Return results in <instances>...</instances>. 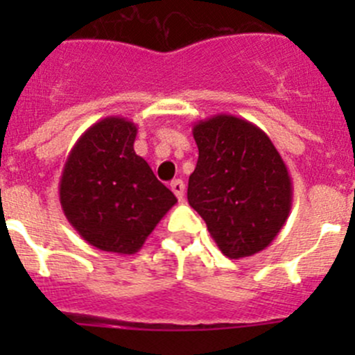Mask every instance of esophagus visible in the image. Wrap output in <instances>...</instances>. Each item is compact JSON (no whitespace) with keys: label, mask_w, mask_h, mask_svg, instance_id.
<instances>
[{"label":"esophagus","mask_w":355,"mask_h":355,"mask_svg":"<svg viewBox=\"0 0 355 355\" xmlns=\"http://www.w3.org/2000/svg\"><path fill=\"white\" fill-rule=\"evenodd\" d=\"M170 187H171V191H173V194L177 196L178 200L184 199V194H185V184H184V182H182V180H173L170 184Z\"/></svg>","instance_id":"1"}]
</instances>
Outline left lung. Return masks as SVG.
I'll return each instance as SVG.
<instances>
[{
	"instance_id": "obj_1",
	"label": "left lung",
	"mask_w": 355,
	"mask_h": 355,
	"mask_svg": "<svg viewBox=\"0 0 355 355\" xmlns=\"http://www.w3.org/2000/svg\"><path fill=\"white\" fill-rule=\"evenodd\" d=\"M199 149L189 204L230 259L275 241L292 209V178L271 139L244 118L214 114L192 128Z\"/></svg>"
}]
</instances>
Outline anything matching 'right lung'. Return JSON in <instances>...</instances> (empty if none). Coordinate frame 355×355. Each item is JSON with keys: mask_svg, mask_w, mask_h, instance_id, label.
<instances>
[{"mask_svg": "<svg viewBox=\"0 0 355 355\" xmlns=\"http://www.w3.org/2000/svg\"><path fill=\"white\" fill-rule=\"evenodd\" d=\"M137 125L106 116L71 148L60 178L67 220L87 244L135 254L177 198L134 151Z\"/></svg>", "mask_w": 355, "mask_h": 355, "instance_id": "add662e5", "label": "right lung"}]
</instances>
